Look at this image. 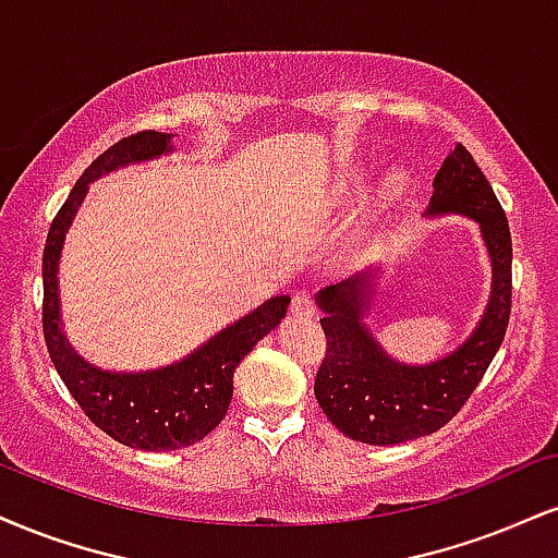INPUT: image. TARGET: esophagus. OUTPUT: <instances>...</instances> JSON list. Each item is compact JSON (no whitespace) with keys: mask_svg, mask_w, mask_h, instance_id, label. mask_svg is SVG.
<instances>
[{"mask_svg":"<svg viewBox=\"0 0 558 558\" xmlns=\"http://www.w3.org/2000/svg\"><path fill=\"white\" fill-rule=\"evenodd\" d=\"M291 312L296 314V317H312V314H314L312 293L299 291L296 296H293V301H291Z\"/></svg>","mask_w":558,"mask_h":558,"instance_id":"obj_1","label":"esophagus"}]
</instances>
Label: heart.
I'll return each mask as SVG.
<instances>
[{
  "instance_id": "obj_1",
  "label": "heart",
  "mask_w": 558,
  "mask_h": 558,
  "mask_svg": "<svg viewBox=\"0 0 558 558\" xmlns=\"http://www.w3.org/2000/svg\"><path fill=\"white\" fill-rule=\"evenodd\" d=\"M402 186H405V173H402L400 169L389 171L379 186V203H387V199L398 197V194L402 192Z\"/></svg>"
}]
</instances>
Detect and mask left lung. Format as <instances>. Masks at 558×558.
Returning <instances> with one entry per match:
<instances>
[{
    "mask_svg": "<svg viewBox=\"0 0 558 558\" xmlns=\"http://www.w3.org/2000/svg\"><path fill=\"white\" fill-rule=\"evenodd\" d=\"M465 215L481 226L492 257V296L471 338L432 364H400L364 325L377 270L317 293L327 338L314 395L332 426L364 445H400L434 434L458 415L505 340L512 312V236L499 199L465 147L458 145L434 177L424 215Z\"/></svg>",
    "mask_w": 558,
    "mask_h": 558,
    "instance_id": "obj_1",
    "label": "left lung"
}]
</instances>
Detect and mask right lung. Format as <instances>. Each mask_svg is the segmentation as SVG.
Instances as JSON below:
<instances>
[{"mask_svg":"<svg viewBox=\"0 0 558 558\" xmlns=\"http://www.w3.org/2000/svg\"><path fill=\"white\" fill-rule=\"evenodd\" d=\"M173 134L137 132L119 140L87 166L66 203L59 207L44 246V338L59 377L87 418L111 439L145 452H169L205 439L226 418L233 398V372L246 353L278 327L291 296H272L213 335L171 366L150 372H104L75 353L59 314V257L64 236L83 205L87 184L124 166L171 153Z\"/></svg>","mask_w":558,"mask_h":558,"instance_id":"1","label":"right lung"}]
</instances>
